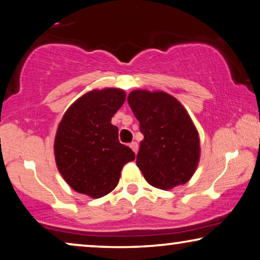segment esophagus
Segmentation results:
<instances>
[{
	"label": "esophagus",
	"mask_w": 260,
	"mask_h": 260,
	"mask_svg": "<svg viewBox=\"0 0 260 260\" xmlns=\"http://www.w3.org/2000/svg\"><path fill=\"white\" fill-rule=\"evenodd\" d=\"M129 147L133 149V151L135 152V154H137V151H138V144H137V142H131V143L129 144Z\"/></svg>",
	"instance_id": "obj_1"
}]
</instances>
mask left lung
<instances>
[{"instance_id":"8db88e82","label":"left lung","mask_w":260,"mask_h":260,"mask_svg":"<svg viewBox=\"0 0 260 260\" xmlns=\"http://www.w3.org/2000/svg\"><path fill=\"white\" fill-rule=\"evenodd\" d=\"M127 103L144 136L136 163L147 182L163 190L188 182L200 161V138L187 110L163 91L135 90Z\"/></svg>"}]
</instances>
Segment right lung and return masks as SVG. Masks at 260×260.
I'll return each instance as SVG.
<instances>
[{"instance_id":"right-lung-1","label":"right lung","mask_w":260,"mask_h":260,"mask_svg":"<svg viewBox=\"0 0 260 260\" xmlns=\"http://www.w3.org/2000/svg\"><path fill=\"white\" fill-rule=\"evenodd\" d=\"M125 92L106 87L78 98L60 120L54 138L59 173L71 188L98 199L117 187L123 166L134 161L129 147L119 143L111 118L125 102Z\"/></svg>"}]
</instances>
